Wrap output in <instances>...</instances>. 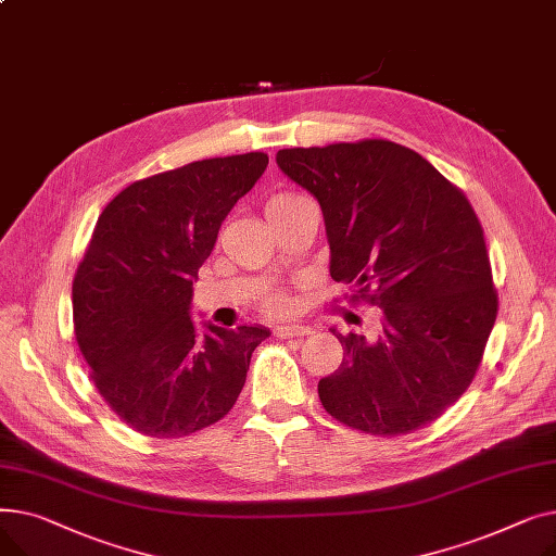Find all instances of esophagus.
<instances>
[{
    "label": "esophagus",
    "mask_w": 556,
    "mask_h": 556,
    "mask_svg": "<svg viewBox=\"0 0 556 556\" xmlns=\"http://www.w3.org/2000/svg\"><path fill=\"white\" fill-rule=\"evenodd\" d=\"M308 333H311V329L302 327V325H281L275 329L277 338H304Z\"/></svg>",
    "instance_id": "esophagus-1"
}]
</instances>
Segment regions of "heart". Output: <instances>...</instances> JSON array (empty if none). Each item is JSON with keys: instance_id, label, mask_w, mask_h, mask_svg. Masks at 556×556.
<instances>
[{"instance_id": "b5f03b06", "label": "heart", "mask_w": 556, "mask_h": 556, "mask_svg": "<svg viewBox=\"0 0 556 556\" xmlns=\"http://www.w3.org/2000/svg\"><path fill=\"white\" fill-rule=\"evenodd\" d=\"M304 200V195H300V193H293V191H277V193H273L268 200H266V216H268V220H273V218H277L279 214H283L286 210H290L293 207V204H298V202H302ZM288 308V300L283 298V295H273L270 300H268V311H273V313H283Z\"/></svg>"}]
</instances>
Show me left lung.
Wrapping results in <instances>:
<instances>
[{"label": "left lung", "mask_w": 556, "mask_h": 556, "mask_svg": "<svg viewBox=\"0 0 556 556\" xmlns=\"http://www.w3.org/2000/svg\"><path fill=\"white\" fill-rule=\"evenodd\" d=\"M277 164L323 207L331 277L383 315L374 340L331 329L344 356L317 383L325 410L378 437L442 417L471 386L498 315L471 202L388 139L283 149Z\"/></svg>", "instance_id": "8db88e82"}]
</instances>
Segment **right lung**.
Here are the masks:
<instances>
[{"mask_svg":"<svg viewBox=\"0 0 556 556\" xmlns=\"http://www.w3.org/2000/svg\"><path fill=\"white\" fill-rule=\"evenodd\" d=\"M266 153L212 157L126 187L101 212L74 275V333L110 410L132 430L178 440L237 403L266 327L191 319L193 281Z\"/></svg>","mask_w":556,"mask_h":556,"instance_id":"right-lung-1","label":"right lung"}]
</instances>
